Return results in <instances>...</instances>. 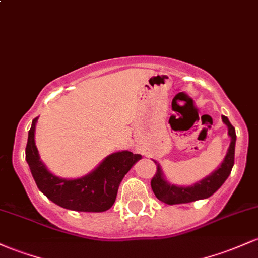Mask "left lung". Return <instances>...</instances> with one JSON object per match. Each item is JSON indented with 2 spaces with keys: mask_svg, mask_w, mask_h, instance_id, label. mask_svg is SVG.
<instances>
[{
  "mask_svg": "<svg viewBox=\"0 0 258 258\" xmlns=\"http://www.w3.org/2000/svg\"><path fill=\"white\" fill-rule=\"evenodd\" d=\"M222 118L223 122L228 126L231 142L230 146H229L228 153H226L224 160H223L219 169L214 171L212 175H209L208 177H206V179L195 183L194 186H189V187H177V186L170 185V183H168L164 180L159 165H158L157 172H155V175L153 176L151 181L152 189L158 200L166 203V205H180V203L194 202V201L211 197L225 182V180L230 175L231 169H233L234 165L236 135H235L234 126L229 122L228 117L223 115Z\"/></svg>",
  "mask_w": 258,
  "mask_h": 258,
  "instance_id": "8db88e82",
  "label": "left lung"
}]
</instances>
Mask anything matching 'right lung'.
Masks as SVG:
<instances>
[{
	"label": "right lung",
	"instance_id": "1",
	"mask_svg": "<svg viewBox=\"0 0 258 258\" xmlns=\"http://www.w3.org/2000/svg\"><path fill=\"white\" fill-rule=\"evenodd\" d=\"M38 117L32 122L25 147V159L36 186L49 200L62 208L78 212H104L112 207L118 186L140 154L124 151L109 155L92 174L77 180H64L47 171L34 142Z\"/></svg>",
	"mask_w": 258,
	"mask_h": 258
}]
</instances>
